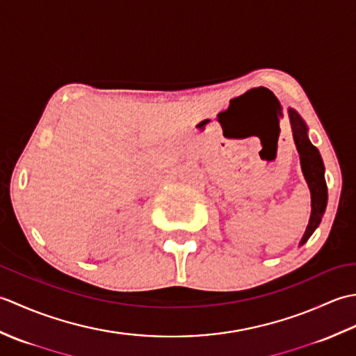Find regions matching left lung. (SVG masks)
<instances>
[{
  "label": "left lung",
  "instance_id": "obj_1",
  "mask_svg": "<svg viewBox=\"0 0 356 356\" xmlns=\"http://www.w3.org/2000/svg\"><path fill=\"white\" fill-rule=\"evenodd\" d=\"M289 119L293 134V142L297 145L298 154H300V163L301 170H303L305 179L311 190V218H309V225L303 238L300 241V246H303L309 237L312 236L314 231L318 228L321 222V217L326 211L327 205V185L326 179H324V163L320 156V151L316 147L312 145V142L307 138V127L305 120L301 119L297 111L289 108Z\"/></svg>",
  "mask_w": 356,
  "mask_h": 356
}]
</instances>
